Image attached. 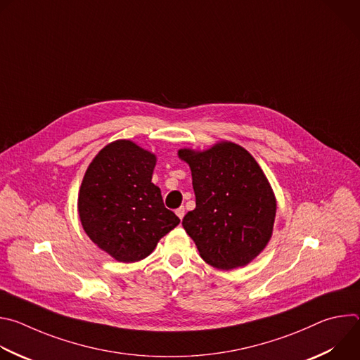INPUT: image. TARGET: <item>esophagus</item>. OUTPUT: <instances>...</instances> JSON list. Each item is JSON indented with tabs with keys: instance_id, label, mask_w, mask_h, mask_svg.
Instances as JSON below:
<instances>
[{
	"instance_id": "34e87169",
	"label": "esophagus",
	"mask_w": 360,
	"mask_h": 360,
	"mask_svg": "<svg viewBox=\"0 0 360 360\" xmlns=\"http://www.w3.org/2000/svg\"><path fill=\"white\" fill-rule=\"evenodd\" d=\"M175 214L178 215L179 219H182V218L185 217V208H184V207H179V208L175 211Z\"/></svg>"
}]
</instances>
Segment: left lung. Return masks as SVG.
<instances>
[{"label": "left lung", "mask_w": 360, "mask_h": 360, "mask_svg": "<svg viewBox=\"0 0 360 360\" xmlns=\"http://www.w3.org/2000/svg\"><path fill=\"white\" fill-rule=\"evenodd\" d=\"M189 164L196 207L182 226L205 262L218 269L248 265L272 236L276 200L250 153L232 142L208 150L181 149Z\"/></svg>", "instance_id": "8db88e82"}]
</instances>
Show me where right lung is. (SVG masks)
<instances>
[{"mask_svg":"<svg viewBox=\"0 0 360 360\" xmlns=\"http://www.w3.org/2000/svg\"><path fill=\"white\" fill-rule=\"evenodd\" d=\"M157 158L131 141L102 148L89 164L78 196L81 224L91 240L120 262H136L181 219L165 208L150 182Z\"/></svg>","mask_w":360,"mask_h":360,"instance_id":"obj_1","label":"right lung"}]
</instances>
